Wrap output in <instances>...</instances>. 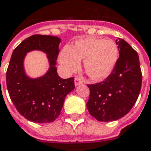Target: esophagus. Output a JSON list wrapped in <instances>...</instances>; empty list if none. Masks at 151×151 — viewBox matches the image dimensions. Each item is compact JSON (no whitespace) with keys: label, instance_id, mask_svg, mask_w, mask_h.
Wrapping results in <instances>:
<instances>
[{"label":"esophagus","instance_id":"1","mask_svg":"<svg viewBox=\"0 0 151 151\" xmlns=\"http://www.w3.org/2000/svg\"><path fill=\"white\" fill-rule=\"evenodd\" d=\"M81 83H82V81H81V79L78 78H75V79H74V84H75L76 86L81 84Z\"/></svg>","mask_w":151,"mask_h":151}]
</instances>
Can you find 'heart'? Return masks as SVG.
Masks as SVG:
<instances>
[{"mask_svg":"<svg viewBox=\"0 0 151 151\" xmlns=\"http://www.w3.org/2000/svg\"><path fill=\"white\" fill-rule=\"evenodd\" d=\"M118 49L113 41L95 37L80 38L72 47L61 50L59 60L68 72L78 69L79 61L84 60V69L93 81L107 78L118 59Z\"/></svg>","mask_w":151,"mask_h":151,"instance_id":"obj_1","label":"heart"}]
</instances>
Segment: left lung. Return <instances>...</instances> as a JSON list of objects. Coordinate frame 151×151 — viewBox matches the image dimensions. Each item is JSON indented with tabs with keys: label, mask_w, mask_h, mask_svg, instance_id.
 I'll use <instances>...</instances> for the list:
<instances>
[{
	"label": "left lung",
	"mask_w": 151,
	"mask_h": 151,
	"mask_svg": "<svg viewBox=\"0 0 151 151\" xmlns=\"http://www.w3.org/2000/svg\"><path fill=\"white\" fill-rule=\"evenodd\" d=\"M119 58L106 80L87 85L90 98L87 109L100 122L115 121L134 106L142 86V72L138 53L123 39L116 40Z\"/></svg>",
	"instance_id": "left-lung-1"
}]
</instances>
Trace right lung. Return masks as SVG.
Returning <instances> with one entry per match:
<instances>
[{"label":"right lung","mask_w":151,"mask_h":151,"mask_svg":"<svg viewBox=\"0 0 151 151\" xmlns=\"http://www.w3.org/2000/svg\"><path fill=\"white\" fill-rule=\"evenodd\" d=\"M60 42L58 37L36 34L24 40L12 53L6 72L7 89L17 111L29 121H54L61 114L66 95L75 88L73 78L62 79L57 72ZM33 50L46 53L50 63L47 73L37 79L27 76L24 67L25 56Z\"/></svg>","instance_id":"obj_1"}]
</instances>
